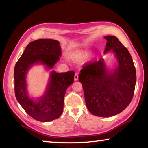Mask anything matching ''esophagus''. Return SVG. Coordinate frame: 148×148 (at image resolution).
Instances as JSON below:
<instances>
[{
  "instance_id": "34e87169",
  "label": "esophagus",
  "mask_w": 148,
  "mask_h": 148,
  "mask_svg": "<svg viewBox=\"0 0 148 148\" xmlns=\"http://www.w3.org/2000/svg\"><path fill=\"white\" fill-rule=\"evenodd\" d=\"M74 81H77V79H78V75H77V74H76L74 75Z\"/></svg>"
}]
</instances>
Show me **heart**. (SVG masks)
Segmentation results:
<instances>
[{
	"mask_svg": "<svg viewBox=\"0 0 148 148\" xmlns=\"http://www.w3.org/2000/svg\"><path fill=\"white\" fill-rule=\"evenodd\" d=\"M90 53H91V51L87 49L77 50V51L74 52L72 54V57L76 61H82L88 58Z\"/></svg>",
	"mask_w": 148,
	"mask_h": 148,
	"instance_id": "b5f03b06",
	"label": "heart"
}]
</instances>
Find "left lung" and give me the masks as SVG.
Returning a JSON list of instances; mask_svg holds the SVG:
<instances>
[{"mask_svg":"<svg viewBox=\"0 0 148 148\" xmlns=\"http://www.w3.org/2000/svg\"><path fill=\"white\" fill-rule=\"evenodd\" d=\"M104 54L111 52L116 59L113 69L104 58L85 65L79 74L89 111L98 117L118 114L128 106L134 95L136 69L131 54L118 38L106 36Z\"/></svg>","mask_w":148,"mask_h":148,"instance_id":"8db88e82","label":"left lung"}]
</instances>
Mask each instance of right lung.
I'll return each mask as SVG.
<instances>
[{
    "label": "right lung",
    "instance_id": "obj_1",
    "mask_svg": "<svg viewBox=\"0 0 148 148\" xmlns=\"http://www.w3.org/2000/svg\"><path fill=\"white\" fill-rule=\"evenodd\" d=\"M56 40L39 39L29 43L14 68L15 95L17 101L32 118L49 122L61 116L64 97L68 87L74 82L73 71L59 73L53 70L60 60L61 48ZM36 64L42 65L50 76L44 94L35 98L28 91L26 76Z\"/></svg>",
    "mask_w": 148,
    "mask_h": 148
}]
</instances>
